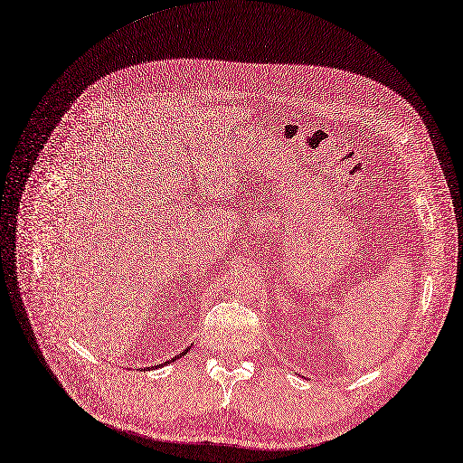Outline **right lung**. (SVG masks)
<instances>
[{
  "label": "right lung",
  "instance_id": "right-lung-1",
  "mask_svg": "<svg viewBox=\"0 0 463 463\" xmlns=\"http://www.w3.org/2000/svg\"><path fill=\"white\" fill-rule=\"evenodd\" d=\"M188 350H190V348H186V350H183V352H181V354H179V355H175V357H172V359H168V361H166V363H172V361H175V359H179V357H181V355H183V354H186V352H188ZM166 363H161V366H165V364H166ZM151 368H153V366H151Z\"/></svg>",
  "mask_w": 463,
  "mask_h": 463
}]
</instances>
